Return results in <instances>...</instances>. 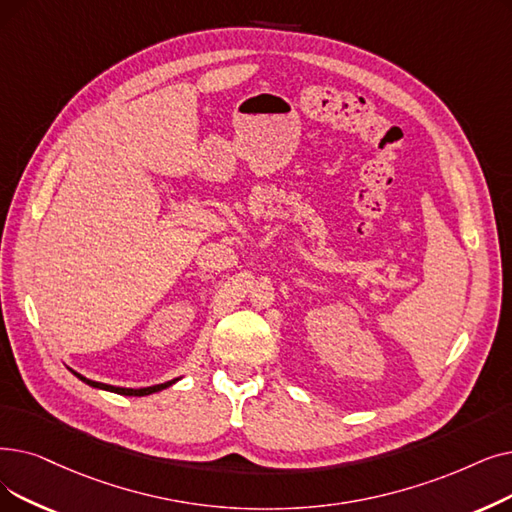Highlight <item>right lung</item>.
<instances>
[{
    "mask_svg": "<svg viewBox=\"0 0 512 512\" xmlns=\"http://www.w3.org/2000/svg\"><path fill=\"white\" fill-rule=\"evenodd\" d=\"M75 374H77V372H75ZM77 379H81L83 383H87L90 387H96V389H106V391H115V393H119V395H136V397H140V395H150V393H157V391H161V389L171 387V385L177 381V379H173V381H167V383H163V385L144 387V389H125V387H113V385H104V383L90 381V379H85V376H81V374H77Z\"/></svg>",
    "mask_w": 512,
    "mask_h": 512,
    "instance_id": "obj_1",
    "label": "right lung"
}]
</instances>
